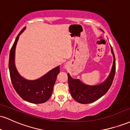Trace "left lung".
I'll list each match as a JSON object with an SVG mask.
<instances>
[{
    "label": "left lung",
    "instance_id": "1",
    "mask_svg": "<svg viewBox=\"0 0 130 130\" xmlns=\"http://www.w3.org/2000/svg\"><path fill=\"white\" fill-rule=\"evenodd\" d=\"M111 50L114 57L113 65L110 76L104 82L98 85L90 86L81 82L79 79H73L69 74H67L68 77V85L72 97L75 101L80 104H90L96 101L103 96L112 85V81L116 73V59L113 50L111 46Z\"/></svg>",
    "mask_w": 130,
    "mask_h": 130
}]
</instances>
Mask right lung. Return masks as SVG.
Here are the masks:
<instances>
[{"label":"right lung","instance_id":"add662e5","mask_svg":"<svg viewBox=\"0 0 130 130\" xmlns=\"http://www.w3.org/2000/svg\"><path fill=\"white\" fill-rule=\"evenodd\" d=\"M25 29V27L19 33L10 50L8 67L11 80L15 91L23 100L32 104H42L47 101L52 94L60 68L59 66L57 67L40 79L34 80H26L20 76L14 64L15 49L19 36Z\"/></svg>","mask_w":130,"mask_h":130}]
</instances>
